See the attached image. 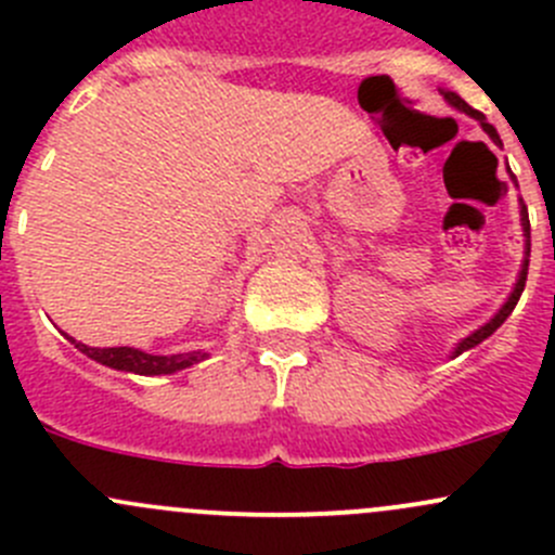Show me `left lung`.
<instances>
[{
    "label": "left lung",
    "instance_id": "1",
    "mask_svg": "<svg viewBox=\"0 0 555 555\" xmlns=\"http://www.w3.org/2000/svg\"><path fill=\"white\" fill-rule=\"evenodd\" d=\"M446 99H449V102H451L453 106H456V109L467 112V115H473L475 120H480V126H483V131L489 133V137L494 139L496 144H500V133H496V128L491 126V122H486V117L480 115L478 109H473V106H469L467 102H464V99H459L456 93H446ZM520 222H524V233H526V255H529V215H526V206H524V211H520ZM526 271H529V260H524V271H520V276H518V284H516V289H513V295H511V298H507V304L502 306L500 313H496V317L491 319L489 324H483V327H480V330H475L473 335H467V338H464L462 344L456 346V351H453V357H459V354H462V351H467V349H473V346H478L480 340H486V338H489V335L494 333V330L500 327V324L505 322L507 317H511L513 309H516V304H518L520 293H524V287H526Z\"/></svg>",
    "mask_w": 555,
    "mask_h": 555
}]
</instances>
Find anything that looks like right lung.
Here are the masks:
<instances>
[{"mask_svg":"<svg viewBox=\"0 0 555 555\" xmlns=\"http://www.w3.org/2000/svg\"><path fill=\"white\" fill-rule=\"evenodd\" d=\"M82 354H88L91 360L102 362L106 367H115V371H128L139 373V376H164V373H177L182 367L195 365V362L204 360L206 354L201 351H188V354H144V351L131 349V346H115V349H93V346L77 344L75 338H69Z\"/></svg>","mask_w":555,"mask_h":555,"instance_id":"obj_1","label":"right lung"}]
</instances>
